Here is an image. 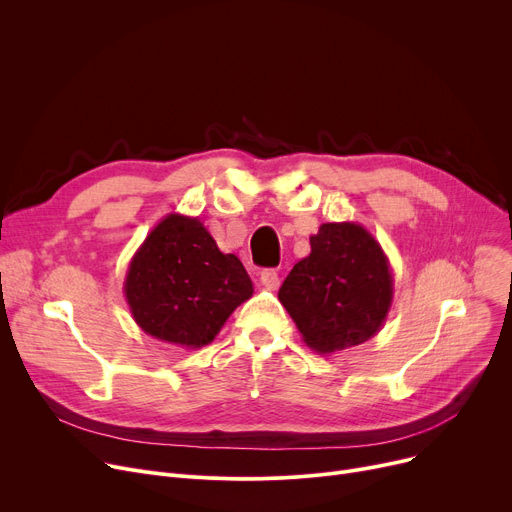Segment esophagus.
<instances>
[{
	"instance_id": "34e87169",
	"label": "esophagus",
	"mask_w": 512,
	"mask_h": 512,
	"mask_svg": "<svg viewBox=\"0 0 512 512\" xmlns=\"http://www.w3.org/2000/svg\"><path fill=\"white\" fill-rule=\"evenodd\" d=\"M259 280H261V284H263L267 290H278V286H280V276H278L276 270H263V272L259 274Z\"/></svg>"
}]
</instances>
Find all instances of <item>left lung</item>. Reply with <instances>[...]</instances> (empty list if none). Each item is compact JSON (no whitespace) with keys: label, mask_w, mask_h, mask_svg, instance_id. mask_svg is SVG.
I'll return each mask as SVG.
<instances>
[{"label":"left lung","mask_w":512,"mask_h":512,"mask_svg":"<svg viewBox=\"0 0 512 512\" xmlns=\"http://www.w3.org/2000/svg\"><path fill=\"white\" fill-rule=\"evenodd\" d=\"M311 253L292 267L278 299L305 344L334 355L384 326L394 299L390 261L357 222H328L309 238Z\"/></svg>","instance_id":"1"}]
</instances>
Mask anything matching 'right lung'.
<instances>
[{"label":"right lung","mask_w":512,"mask_h":512,"mask_svg":"<svg viewBox=\"0 0 512 512\" xmlns=\"http://www.w3.org/2000/svg\"><path fill=\"white\" fill-rule=\"evenodd\" d=\"M124 297L145 334L201 348L253 297V282L236 255L218 249L199 218L170 213L130 259Z\"/></svg>","instance_id":"obj_1"}]
</instances>
